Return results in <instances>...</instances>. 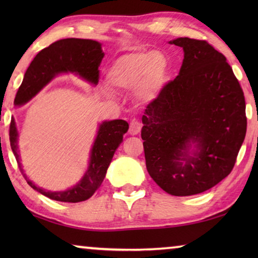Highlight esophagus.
Segmentation results:
<instances>
[{"label":"esophagus","mask_w":258,"mask_h":258,"mask_svg":"<svg viewBox=\"0 0 258 258\" xmlns=\"http://www.w3.org/2000/svg\"><path fill=\"white\" fill-rule=\"evenodd\" d=\"M141 128H142V124L140 123V121L137 120H133L132 123L130 125V134L131 135H138L140 132H141Z\"/></svg>","instance_id":"obj_1"}]
</instances>
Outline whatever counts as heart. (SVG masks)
<instances>
[{"mask_svg": "<svg viewBox=\"0 0 258 258\" xmlns=\"http://www.w3.org/2000/svg\"><path fill=\"white\" fill-rule=\"evenodd\" d=\"M107 83L112 89L133 91L142 101L160 97L169 81L167 58L156 50H135L117 58L107 71ZM106 94L112 97L107 90Z\"/></svg>", "mask_w": 258, "mask_h": 258, "instance_id": "1", "label": "heart"}]
</instances>
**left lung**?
Wrapping results in <instances>:
<instances>
[{
    "label": "left lung",
    "instance_id": "left-lung-1",
    "mask_svg": "<svg viewBox=\"0 0 258 258\" xmlns=\"http://www.w3.org/2000/svg\"><path fill=\"white\" fill-rule=\"evenodd\" d=\"M184 52L182 67L148 104L141 138L149 175L184 197L211 189L232 171L246 137L243 92L226 58L206 41L168 42Z\"/></svg>",
    "mask_w": 258,
    "mask_h": 258
}]
</instances>
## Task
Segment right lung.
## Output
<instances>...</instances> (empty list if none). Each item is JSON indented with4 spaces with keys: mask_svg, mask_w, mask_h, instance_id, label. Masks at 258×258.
Instances as JSON below:
<instances>
[{
    "mask_svg": "<svg viewBox=\"0 0 258 258\" xmlns=\"http://www.w3.org/2000/svg\"><path fill=\"white\" fill-rule=\"evenodd\" d=\"M101 45V43L94 40L64 38L52 43L50 46L38 52L25 73L23 83L16 94L15 107H21L29 102L60 75L72 74L91 85H97L99 82L98 68L104 56ZM127 131L128 123L123 119L101 121L91 148L85 173L76 184L59 191L43 189L35 184L26 174L21 165L18 147L19 133L14 117L10 124V145L21 174L34 190L56 202L80 203L92 197L102 184L112 157L123 142V135Z\"/></svg>",
    "mask_w": 258,
    "mask_h": 258,
    "instance_id": "right-lung-1",
    "label": "right lung"
}]
</instances>
